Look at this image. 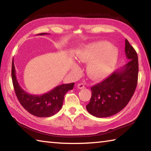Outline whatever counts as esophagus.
I'll return each instance as SVG.
<instances>
[{
	"instance_id": "1",
	"label": "esophagus",
	"mask_w": 151,
	"mask_h": 151,
	"mask_svg": "<svg viewBox=\"0 0 151 151\" xmlns=\"http://www.w3.org/2000/svg\"><path fill=\"white\" fill-rule=\"evenodd\" d=\"M77 88L79 89H83L85 88V85L83 83H79L77 85Z\"/></svg>"
}]
</instances>
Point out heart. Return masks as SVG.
Wrapping results in <instances>:
<instances>
[{
  "mask_svg": "<svg viewBox=\"0 0 151 151\" xmlns=\"http://www.w3.org/2000/svg\"><path fill=\"white\" fill-rule=\"evenodd\" d=\"M118 49L108 41H100L79 50L76 59L83 63H89L87 73L94 80H101L111 75L118 60Z\"/></svg>",
  "mask_w": 151,
  "mask_h": 151,
  "instance_id": "obj_1",
  "label": "heart"
}]
</instances>
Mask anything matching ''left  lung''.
<instances>
[{
  "label": "left lung",
  "instance_id": "8db88e82",
  "mask_svg": "<svg viewBox=\"0 0 151 151\" xmlns=\"http://www.w3.org/2000/svg\"><path fill=\"white\" fill-rule=\"evenodd\" d=\"M125 55L129 60L126 65L91 87V98L86 109L93 116L105 118L118 113L133 95L138 82L139 62L137 52L127 39Z\"/></svg>",
  "mask_w": 151,
  "mask_h": 151
}]
</instances>
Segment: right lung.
<instances>
[{"mask_svg":"<svg viewBox=\"0 0 151 151\" xmlns=\"http://www.w3.org/2000/svg\"><path fill=\"white\" fill-rule=\"evenodd\" d=\"M47 35L40 33L39 35ZM12 81L18 100L29 113L38 117H49L54 115L62 108L64 97L67 91L72 90L75 83L63 84L42 95L27 93L19 85L16 76L14 62L12 63Z\"/></svg>","mask_w":151,"mask_h":151,"instance_id":"1","label":"right lung"}]
</instances>
